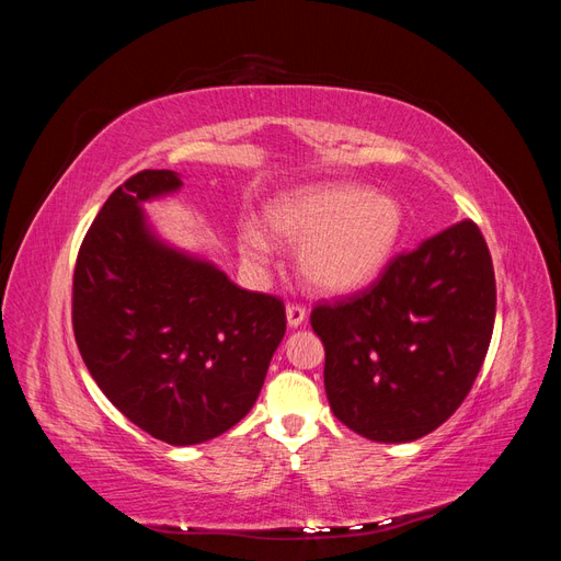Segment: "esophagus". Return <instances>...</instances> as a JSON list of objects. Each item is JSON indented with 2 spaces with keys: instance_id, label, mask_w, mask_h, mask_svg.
I'll return each instance as SVG.
<instances>
[{
  "instance_id": "1",
  "label": "esophagus",
  "mask_w": 561,
  "mask_h": 561,
  "mask_svg": "<svg viewBox=\"0 0 561 561\" xmlns=\"http://www.w3.org/2000/svg\"><path fill=\"white\" fill-rule=\"evenodd\" d=\"M285 316H287V325H290V328L295 330V328L301 325L304 320H307V309L299 307V304H287Z\"/></svg>"
}]
</instances>
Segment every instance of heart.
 <instances>
[{
    "label": "heart",
    "instance_id": "b5f03b06",
    "mask_svg": "<svg viewBox=\"0 0 561 561\" xmlns=\"http://www.w3.org/2000/svg\"><path fill=\"white\" fill-rule=\"evenodd\" d=\"M264 222L280 241L299 245V268L318 293L363 290L393 260L404 231L400 201L355 182L304 184L271 198ZM239 248L250 262H266V231L243 222Z\"/></svg>",
    "mask_w": 561,
    "mask_h": 561
}]
</instances>
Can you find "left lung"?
<instances>
[{
    "label": "left lung",
    "mask_w": 561,
    "mask_h": 561,
    "mask_svg": "<svg viewBox=\"0 0 561 561\" xmlns=\"http://www.w3.org/2000/svg\"><path fill=\"white\" fill-rule=\"evenodd\" d=\"M494 318V266L470 219L398 254L365 293L311 313L334 416L386 445L428 435L468 396Z\"/></svg>",
    "instance_id": "8db88e82"
}]
</instances>
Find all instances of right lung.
Segmentation results:
<instances>
[{"label": "right lung", "instance_id": "obj_1", "mask_svg": "<svg viewBox=\"0 0 561 561\" xmlns=\"http://www.w3.org/2000/svg\"><path fill=\"white\" fill-rule=\"evenodd\" d=\"M180 190V173L142 171L105 201L77 257L72 322L81 358L116 410L186 447L252 410L285 334V307L163 239L145 203Z\"/></svg>", "mask_w": 561, "mask_h": 561}]
</instances>
